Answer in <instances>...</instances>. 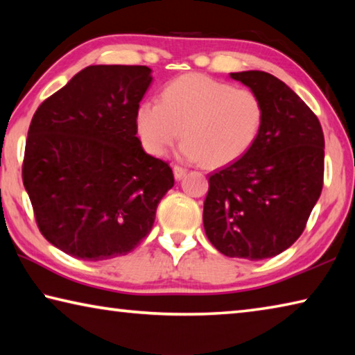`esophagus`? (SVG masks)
Wrapping results in <instances>:
<instances>
[{"label":"esophagus","instance_id":"1","mask_svg":"<svg viewBox=\"0 0 355 355\" xmlns=\"http://www.w3.org/2000/svg\"><path fill=\"white\" fill-rule=\"evenodd\" d=\"M186 171L184 167L182 166H173V177H175V180H182L184 175H186Z\"/></svg>","mask_w":355,"mask_h":355}]
</instances>
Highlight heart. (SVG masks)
I'll use <instances>...</instances> for the list:
<instances>
[{"instance_id":"obj_1","label":"heart","mask_w":355,"mask_h":355,"mask_svg":"<svg viewBox=\"0 0 355 355\" xmlns=\"http://www.w3.org/2000/svg\"><path fill=\"white\" fill-rule=\"evenodd\" d=\"M260 97L250 89L191 73L171 81L159 101H142L136 128L144 147L164 155L180 136L178 153L188 161L209 166L232 163L254 146L263 125Z\"/></svg>"}]
</instances>
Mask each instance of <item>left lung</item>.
I'll return each instance as SVG.
<instances>
[{
    "mask_svg": "<svg viewBox=\"0 0 355 355\" xmlns=\"http://www.w3.org/2000/svg\"><path fill=\"white\" fill-rule=\"evenodd\" d=\"M260 97L263 125L248 152L209 177L203 227L225 257L264 260L302 235L321 196L324 135L313 111L260 70L230 73Z\"/></svg>",
    "mask_w": 355,
    "mask_h": 355,
    "instance_id": "left-lung-1",
    "label": "left lung"
}]
</instances>
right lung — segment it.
<instances>
[{
	"label": "right lung",
	"instance_id": "obj_1",
	"mask_svg": "<svg viewBox=\"0 0 355 355\" xmlns=\"http://www.w3.org/2000/svg\"><path fill=\"white\" fill-rule=\"evenodd\" d=\"M152 81L146 65H89L34 114L23 184L42 235L67 255L111 260L152 230L173 186L169 164L136 136Z\"/></svg>",
	"mask_w": 355,
	"mask_h": 355
}]
</instances>
